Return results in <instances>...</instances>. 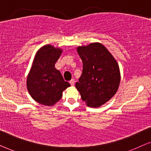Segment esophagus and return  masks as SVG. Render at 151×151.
<instances>
[{"label": "esophagus", "instance_id": "1", "mask_svg": "<svg viewBox=\"0 0 151 151\" xmlns=\"http://www.w3.org/2000/svg\"><path fill=\"white\" fill-rule=\"evenodd\" d=\"M74 82H75V80H74L73 79H72L71 81L69 82V83H70V84H71V86H73L74 85Z\"/></svg>", "mask_w": 151, "mask_h": 151}]
</instances>
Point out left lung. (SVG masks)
I'll return each mask as SVG.
<instances>
[{
    "label": "left lung",
    "instance_id": "left-lung-1",
    "mask_svg": "<svg viewBox=\"0 0 151 151\" xmlns=\"http://www.w3.org/2000/svg\"><path fill=\"white\" fill-rule=\"evenodd\" d=\"M82 74L76 87L86 106L97 108L110 100L118 89L120 71L116 60L100 42L79 46Z\"/></svg>",
    "mask_w": 151,
    "mask_h": 151
}]
</instances>
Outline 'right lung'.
I'll return each instance as SVG.
<instances>
[{"instance_id":"1","label":"right lung","mask_w":151,"mask_h":151,"mask_svg":"<svg viewBox=\"0 0 151 151\" xmlns=\"http://www.w3.org/2000/svg\"><path fill=\"white\" fill-rule=\"evenodd\" d=\"M62 52L60 48L46 45L35 55L27 78V88L32 98L39 104L53 106L60 100L63 91L70 86L55 68Z\"/></svg>"}]
</instances>
